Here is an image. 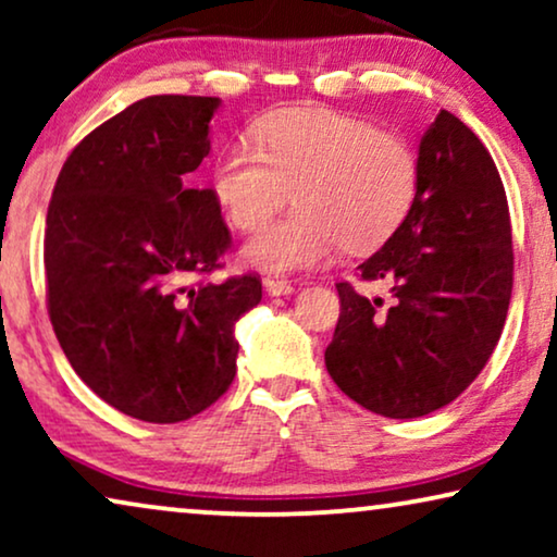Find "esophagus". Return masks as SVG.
<instances>
[{"label":"esophagus","instance_id":"34e87169","mask_svg":"<svg viewBox=\"0 0 557 557\" xmlns=\"http://www.w3.org/2000/svg\"><path fill=\"white\" fill-rule=\"evenodd\" d=\"M263 288L271 296H286V294L294 292V284H292V281L281 278V276H265L263 278Z\"/></svg>","mask_w":557,"mask_h":557}]
</instances>
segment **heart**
<instances>
[{
  "mask_svg": "<svg viewBox=\"0 0 557 557\" xmlns=\"http://www.w3.org/2000/svg\"><path fill=\"white\" fill-rule=\"evenodd\" d=\"M253 141H233L212 164V193L227 223L253 231L286 202L296 208L250 235L243 258L263 271L311 269L342 243L372 250L413 208L421 166L398 134L330 111L263 119Z\"/></svg>",
  "mask_w": 557,
  "mask_h": 557,
  "instance_id": "obj_1",
  "label": "heart"
}]
</instances>
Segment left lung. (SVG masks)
<instances>
[{"label": "left lung", "instance_id": "left-lung-1", "mask_svg": "<svg viewBox=\"0 0 557 557\" xmlns=\"http://www.w3.org/2000/svg\"><path fill=\"white\" fill-rule=\"evenodd\" d=\"M421 185L385 246L357 265L393 304L342 281L324 352L337 387L385 418H418L459 398L490 360L512 296L505 185L479 136L441 111L418 144Z\"/></svg>", "mask_w": 557, "mask_h": 557}]
</instances>
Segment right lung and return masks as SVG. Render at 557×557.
<instances>
[{
  "mask_svg": "<svg viewBox=\"0 0 557 557\" xmlns=\"http://www.w3.org/2000/svg\"><path fill=\"white\" fill-rule=\"evenodd\" d=\"M220 98L149 96L94 128L58 174L45 227L48 314L78 377L121 413L180 423L235 377L253 273L220 269L231 231L195 170Z\"/></svg>",
  "mask_w": 557,
  "mask_h": 557,
  "instance_id": "add662e5",
  "label": "right lung"
}]
</instances>
